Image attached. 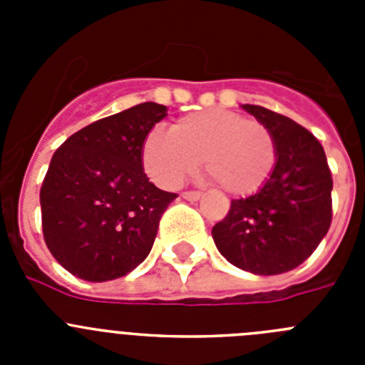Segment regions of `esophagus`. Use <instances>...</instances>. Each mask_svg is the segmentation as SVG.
<instances>
[{
	"instance_id": "1",
	"label": "esophagus",
	"mask_w": 365,
	"mask_h": 365,
	"mask_svg": "<svg viewBox=\"0 0 365 365\" xmlns=\"http://www.w3.org/2000/svg\"><path fill=\"white\" fill-rule=\"evenodd\" d=\"M182 197H185L186 201H199V199L202 197V192H185L182 193Z\"/></svg>"
}]
</instances>
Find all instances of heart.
I'll return each instance as SVG.
<instances>
[{
	"instance_id": "1",
	"label": "heart",
	"mask_w": 365,
	"mask_h": 365,
	"mask_svg": "<svg viewBox=\"0 0 365 365\" xmlns=\"http://www.w3.org/2000/svg\"><path fill=\"white\" fill-rule=\"evenodd\" d=\"M276 143L265 124L228 109H206L177 118L168 131L153 130L143 144L148 175L164 188H177L197 172L230 195H250L272 175Z\"/></svg>"
}]
</instances>
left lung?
<instances>
[{
  "mask_svg": "<svg viewBox=\"0 0 365 365\" xmlns=\"http://www.w3.org/2000/svg\"><path fill=\"white\" fill-rule=\"evenodd\" d=\"M243 109L269 128L278 159L254 195L232 201L212 237L237 269L274 276L302 265L327 234L333 177L324 146L311 131L261 106L245 104Z\"/></svg>",
  "mask_w": 365,
  "mask_h": 365,
  "instance_id": "1",
  "label": "left lung"
}]
</instances>
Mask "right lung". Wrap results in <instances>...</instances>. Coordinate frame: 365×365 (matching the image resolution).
<instances>
[{
    "label": "right lung",
    "instance_id": "add662e5",
    "mask_svg": "<svg viewBox=\"0 0 365 365\" xmlns=\"http://www.w3.org/2000/svg\"><path fill=\"white\" fill-rule=\"evenodd\" d=\"M144 102L100 118L54 151L40 190L43 240L54 259L86 282H109L137 269L177 193L144 173V138L168 115Z\"/></svg>",
    "mask_w": 365,
    "mask_h": 365
}]
</instances>
